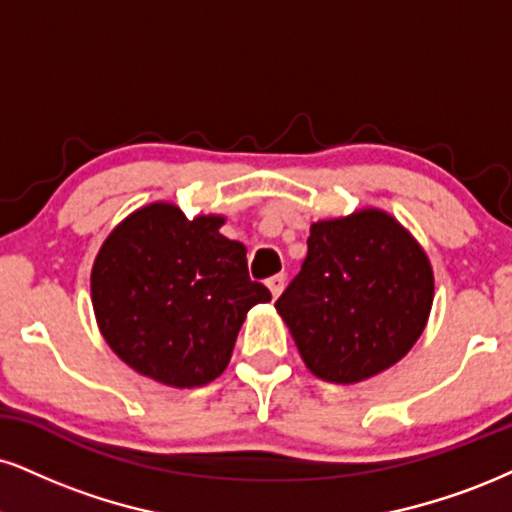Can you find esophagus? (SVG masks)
Returning <instances> with one entry per match:
<instances>
[{"label":"esophagus","mask_w":512,"mask_h":512,"mask_svg":"<svg viewBox=\"0 0 512 512\" xmlns=\"http://www.w3.org/2000/svg\"><path fill=\"white\" fill-rule=\"evenodd\" d=\"M266 285L270 289V294H273V299H277V296L282 294V289H285V275H273L268 277Z\"/></svg>","instance_id":"34e87169"}]
</instances>
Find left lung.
<instances>
[{
	"instance_id": "8db88e82",
	"label": "left lung",
	"mask_w": 512,
	"mask_h": 512,
	"mask_svg": "<svg viewBox=\"0 0 512 512\" xmlns=\"http://www.w3.org/2000/svg\"><path fill=\"white\" fill-rule=\"evenodd\" d=\"M432 299L425 251L394 218L365 208L311 225L304 266L275 308L315 377L353 384L406 356Z\"/></svg>"
}]
</instances>
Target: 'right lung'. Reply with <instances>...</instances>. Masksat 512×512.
<instances>
[{"instance_id":"obj_1","label":"right lung","mask_w":512,"mask_h":512,"mask_svg":"<svg viewBox=\"0 0 512 512\" xmlns=\"http://www.w3.org/2000/svg\"><path fill=\"white\" fill-rule=\"evenodd\" d=\"M220 216L151 204L111 232L92 268L99 330L118 358L170 387H204L230 363L246 311L270 301Z\"/></svg>"}]
</instances>
